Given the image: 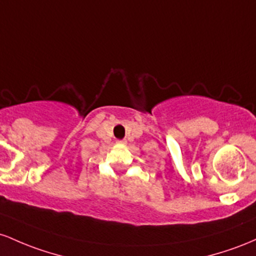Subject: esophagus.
I'll use <instances>...</instances> for the list:
<instances>
[{
    "label": "esophagus",
    "instance_id": "1",
    "mask_svg": "<svg viewBox=\"0 0 256 256\" xmlns=\"http://www.w3.org/2000/svg\"><path fill=\"white\" fill-rule=\"evenodd\" d=\"M117 144H126V140H117Z\"/></svg>",
    "mask_w": 256,
    "mask_h": 256
}]
</instances>
